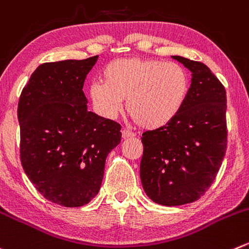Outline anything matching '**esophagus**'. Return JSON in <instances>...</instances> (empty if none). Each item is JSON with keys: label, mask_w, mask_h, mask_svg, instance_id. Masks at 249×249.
Masks as SVG:
<instances>
[{"label": "esophagus", "mask_w": 249, "mask_h": 249, "mask_svg": "<svg viewBox=\"0 0 249 249\" xmlns=\"http://www.w3.org/2000/svg\"><path fill=\"white\" fill-rule=\"evenodd\" d=\"M135 135H134V132H131V131H129V130H126V129H124L122 131V137L124 140H126V139H131V137H134Z\"/></svg>", "instance_id": "esophagus-1"}]
</instances>
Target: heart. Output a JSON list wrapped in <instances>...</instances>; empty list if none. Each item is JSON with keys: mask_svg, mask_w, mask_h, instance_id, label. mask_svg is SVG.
<instances>
[{"mask_svg": "<svg viewBox=\"0 0 249 249\" xmlns=\"http://www.w3.org/2000/svg\"><path fill=\"white\" fill-rule=\"evenodd\" d=\"M92 83L89 96L101 115L114 118L126 98V112L139 126L156 130L173 122L190 92V75L182 66L152 58H120L109 62Z\"/></svg>", "mask_w": 249, "mask_h": 249, "instance_id": "b5f03b06", "label": "heart"}]
</instances>
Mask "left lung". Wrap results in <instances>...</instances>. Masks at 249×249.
<instances>
[{
	"label": "left lung",
	"mask_w": 249,
	"mask_h": 249,
	"mask_svg": "<svg viewBox=\"0 0 249 249\" xmlns=\"http://www.w3.org/2000/svg\"><path fill=\"white\" fill-rule=\"evenodd\" d=\"M192 73L180 114L142 135V187L154 203L182 206L201 198L223 163L228 144L226 91L206 64L173 55Z\"/></svg>",
	"instance_id": "8db88e82"
}]
</instances>
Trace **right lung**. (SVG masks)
Here are the masks:
<instances>
[{"label": "right lung", "instance_id": "obj_1", "mask_svg": "<svg viewBox=\"0 0 249 249\" xmlns=\"http://www.w3.org/2000/svg\"><path fill=\"white\" fill-rule=\"evenodd\" d=\"M97 58L41 64L19 98L21 165L46 199L63 207L96 197L122 140L118 123L88 110L84 81Z\"/></svg>", "mask_w": 249, "mask_h": 249}]
</instances>
